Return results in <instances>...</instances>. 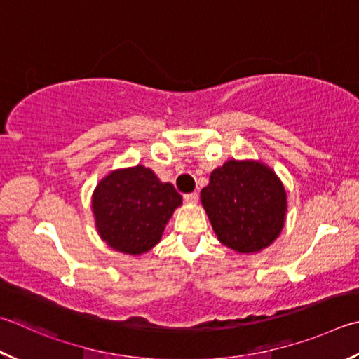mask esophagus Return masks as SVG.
Masks as SVG:
<instances>
[{
  "label": "esophagus",
  "instance_id": "obj_1",
  "mask_svg": "<svg viewBox=\"0 0 359 359\" xmlns=\"http://www.w3.org/2000/svg\"><path fill=\"white\" fill-rule=\"evenodd\" d=\"M184 199H185L187 202H191V203H194V202H198V199H199V194L196 193V191H193V193H188V194H185V196H184Z\"/></svg>",
  "mask_w": 359,
  "mask_h": 359
}]
</instances>
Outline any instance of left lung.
<instances>
[{"label":"left lung","instance_id":"obj_1","mask_svg":"<svg viewBox=\"0 0 359 359\" xmlns=\"http://www.w3.org/2000/svg\"><path fill=\"white\" fill-rule=\"evenodd\" d=\"M201 201L217 240L241 254L268 248L283 229L285 188L263 163L229 160L210 175Z\"/></svg>","mask_w":359,"mask_h":359}]
</instances>
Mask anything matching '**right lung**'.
I'll use <instances>...</instances> for the list:
<instances>
[{
  "mask_svg": "<svg viewBox=\"0 0 359 359\" xmlns=\"http://www.w3.org/2000/svg\"><path fill=\"white\" fill-rule=\"evenodd\" d=\"M182 196L161 184L144 166L115 171L100 182L93 194L96 227L111 249L138 255L160 241L165 224Z\"/></svg>",
  "mask_w": 359,
  "mask_h": 359,
  "instance_id": "add662e5",
  "label": "right lung"
}]
</instances>
